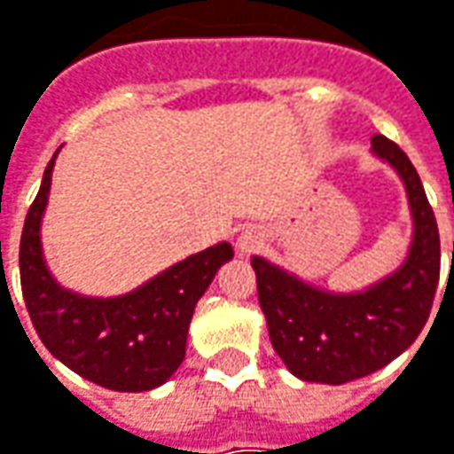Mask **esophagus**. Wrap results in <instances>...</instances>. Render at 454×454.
<instances>
[{"label":"esophagus","instance_id":"obj_1","mask_svg":"<svg viewBox=\"0 0 454 454\" xmlns=\"http://www.w3.org/2000/svg\"><path fill=\"white\" fill-rule=\"evenodd\" d=\"M265 242V235L257 230V227H245L239 235H237V250L242 254H253L262 247Z\"/></svg>","mask_w":454,"mask_h":454}]
</instances>
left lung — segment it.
Instances as JSON below:
<instances>
[{
    "mask_svg": "<svg viewBox=\"0 0 454 454\" xmlns=\"http://www.w3.org/2000/svg\"><path fill=\"white\" fill-rule=\"evenodd\" d=\"M372 151L399 174L410 201V253L396 270L369 288L333 293L253 257L272 348L303 381L346 384L379 372L419 336L437 293L440 232L419 174L387 136H374Z\"/></svg>",
    "mask_w": 454,
    "mask_h": 454,
    "instance_id": "1",
    "label": "left lung"
}]
</instances>
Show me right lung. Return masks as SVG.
Returning <instances> with one entry per match:
<instances>
[{
  "label": "right lung",
  "instance_id": "1",
  "mask_svg": "<svg viewBox=\"0 0 454 454\" xmlns=\"http://www.w3.org/2000/svg\"><path fill=\"white\" fill-rule=\"evenodd\" d=\"M58 153L44 168L20 242L27 313L47 351L82 379L114 392L156 389L182 366L194 308L235 250L219 242L114 298L62 288L44 262L40 235Z\"/></svg>",
  "mask_w": 454,
  "mask_h": 454
}]
</instances>
